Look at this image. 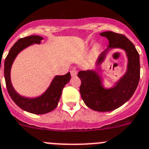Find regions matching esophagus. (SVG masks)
<instances>
[{
	"label": "esophagus",
	"mask_w": 149,
	"mask_h": 149,
	"mask_svg": "<svg viewBox=\"0 0 149 149\" xmlns=\"http://www.w3.org/2000/svg\"><path fill=\"white\" fill-rule=\"evenodd\" d=\"M70 75H71V76H76L77 75V71L73 69V70H70Z\"/></svg>",
	"instance_id": "esophagus-1"
}]
</instances>
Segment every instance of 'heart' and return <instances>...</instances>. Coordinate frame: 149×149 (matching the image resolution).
<instances>
[{"mask_svg": "<svg viewBox=\"0 0 149 149\" xmlns=\"http://www.w3.org/2000/svg\"><path fill=\"white\" fill-rule=\"evenodd\" d=\"M100 47H101L100 44V43H96V44H95V45H94V47H93L94 51L95 52L98 51V50L100 49Z\"/></svg>", "mask_w": 149, "mask_h": 149, "instance_id": "1", "label": "heart"}]
</instances>
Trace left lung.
<instances>
[{
  "label": "left lung",
  "mask_w": 149,
  "mask_h": 149,
  "mask_svg": "<svg viewBox=\"0 0 149 149\" xmlns=\"http://www.w3.org/2000/svg\"><path fill=\"white\" fill-rule=\"evenodd\" d=\"M100 35L108 38V48L98 57L95 70H81L78 76L81 81V96L86 106L94 111L107 112L122 106L133 95L140 80V57L134 44L124 35L111 31L103 32ZM111 48L124 50L128 63L126 73L113 88L107 89L103 86L102 78L98 71L100 72L99 66Z\"/></svg>",
  "instance_id": "left-lung-1"
}]
</instances>
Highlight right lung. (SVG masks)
I'll list each match as a JSON object with an SVG mask.
<instances>
[{
    "instance_id": "obj_1",
    "label": "right lung",
    "mask_w": 149,
    "mask_h": 149,
    "mask_svg": "<svg viewBox=\"0 0 149 149\" xmlns=\"http://www.w3.org/2000/svg\"><path fill=\"white\" fill-rule=\"evenodd\" d=\"M44 39L39 36H30L20 38L10 49L4 63V76L7 91L14 102L24 111L34 114H44L55 109L61 97L63 89L70 79V73L55 76L44 93L36 97H26L17 93L11 81V68L19 53L34 44H40Z\"/></svg>"
}]
</instances>
